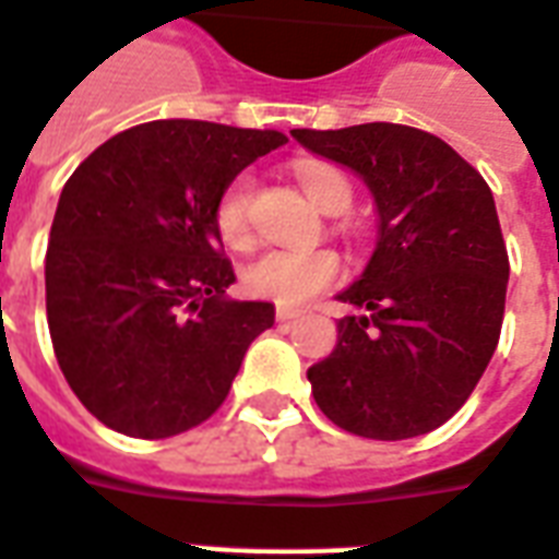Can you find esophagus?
I'll return each mask as SVG.
<instances>
[{"label": "esophagus", "mask_w": 559, "mask_h": 559, "mask_svg": "<svg viewBox=\"0 0 559 559\" xmlns=\"http://www.w3.org/2000/svg\"><path fill=\"white\" fill-rule=\"evenodd\" d=\"M275 317H278V322H293V320H299L301 311H299V308H287V305H278V308H275Z\"/></svg>", "instance_id": "34e87169"}]
</instances>
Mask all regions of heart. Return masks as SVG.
<instances>
[{
	"mask_svg": "<svg viewBox=\"0 0 559 559\" xmlns=\"http://www.w3.org/2000/svg\"><path fill=\"white\" fill-rule=\"evenodd\" d=\"M301 192L322 213H343L353 204V183L334 165L311 163L299 168ZM254 213V177H234L218 198V234L230 246H246L251 239ZM343 275V263L334 251H296V248H269L251 258L242 269L248 293L278 305H301L329 290Z\"/></svg>",
	"mask_w": 559,
	"mask_h": 559,
	"instance_id": "heart-1",
	"label": "heart"
}]
</instances>
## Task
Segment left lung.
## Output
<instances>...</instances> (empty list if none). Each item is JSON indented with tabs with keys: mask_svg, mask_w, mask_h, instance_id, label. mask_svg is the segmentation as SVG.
I'll list each match as a JSON object with an SVG mask.
<instances>
[{
	"mask_svg": "<svg viewBox=\"0 0 559 559\" xmlns=\"http://www.w3.org/2000/svg\"><path fill=\"white\" fill-rule=\"evenodd\" d=\"M361 177L376 248L337 299V343L308 382L322 415L376 441L432 432L465 406L503 322L510 258L486 180L448 142L403 123L293 130Z\"/></svg>",
	"mask_w": 559,
	"mask_h": 559,
	"instance_id": "left-lung-1",
	"label": "left lung"
}]
</instances>
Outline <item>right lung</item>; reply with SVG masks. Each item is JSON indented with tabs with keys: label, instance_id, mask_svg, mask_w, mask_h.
<instances>
[{
	"label": "right lung",
	"instance_id": "obj_1",
	"mask_svg": "<svg viewBox=\"0 0 559 559\" xmlns=\"http://www.w3.org/2000/svg\"><path fill=\"white\" fill-rule=\"evenodd\" d=\"M287 135L151 121L111 135L61 189L47 248V322L73 394L132 438L204 424L275 305L227 299L216 206Z\"/></svg>",
	"mask_w": 559,
	"mask_h": 559
}]
</instances>
